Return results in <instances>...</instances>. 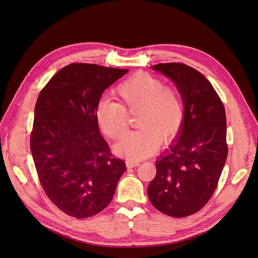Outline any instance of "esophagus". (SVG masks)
<instances>
[{
	"label": "esophagus",
	"mask_w": 258,
	"mask_h": 258,
	"mask_svg": "<svg viewBox=\"0 0 258 258\" xmlns=\"http://www.w3.org/2000/svg\"><path fill=\"white\" fill-rule=\"evenodd\" d=\"M139 165H140L139 161H132V160L127 161V167L128 168H135V167H138Z\"/></svg>",
	"instance_id": "1"
}]
</instances>
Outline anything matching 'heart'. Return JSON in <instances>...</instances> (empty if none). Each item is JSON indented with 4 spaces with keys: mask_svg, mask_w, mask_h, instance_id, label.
Here are the masks:
<instances>
[{
    "mask_svg": "<svg viewBox=\"0 0 258 258\" xmlns=\"http://www.w3.org/2000/svg\"><path fill=\"white\" fill-rule=\"evenodd\" d=\"M119 102L101 100L96 106L100 129L111 140H119L127 127V113L138 112L139 128L125 136L115 146L117 154L129 159H142L158 150L160 143L172 142L181 132L185 108L179 92L165 86L159 77L138 73L116 87Z\"/></svg>",
    "mask_w": 258,
    "mask_h": 258,
    "instance_id": "obj_1",
    "label": "heart"
}]
</instances>
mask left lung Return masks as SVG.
<instances>
[{
	"label": "left lung",
	"mask_w": 258,
	"mask_h": 258,
	"mask_svg": "<svg viewBox=\"0 0 258 258\" xmlns=\"http://www.w3.org/2000/svg\"><path fill=\"white\" fill-rule=\"evenodd\" d=\"M154 70L172 80L185 105L178 139L156 163L147 188L152 205L161 213L185 217L197 213L213 196L227 159L226 114L213 86L184 63H158Z\"/></svg>",
	"instance_id": "left-lung-1"
}]
</instances>
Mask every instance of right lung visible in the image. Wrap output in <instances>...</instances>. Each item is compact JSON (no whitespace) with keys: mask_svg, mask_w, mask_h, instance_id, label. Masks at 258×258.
Here are the masks:
<instances>
[{"mask_svg":"<svg viewBox=\"0 0 258 258\" xmlns=\"http://www.w3.org/2000/svg\"><path fill=\"white\" fill-rule=\"evenodd\" d=\"M127 72L75 62L54 74L38 95L31 153L45 194L67 215L100 213L126 171L100 135L95 111L103 91Z\"/></svg>","mask_w":258,"mask_h":258,"instance_id":"right-lung-1","label":"right lung"}]
</instances>
